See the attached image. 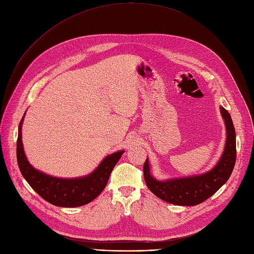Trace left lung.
Masks as SVG:
<instances>
[{
    "instance_id": "8db88e82",
    "label": "left lung",
    "mask_w": 254,
    "mask_h": 254,
    "mask_svg": "<svg viewBox=\"0 0 254 254\" xmlns=\"http://www.w3.org/2000/svg\"><path fill=\"white\" fill-rule=\"evenodd\" d=\"M220 111L226 127V142L222 156L213 169L200 175L162 182L151 175L146 159L143 166L145 183L148 189L162 200L176 205L199 204L214 195L229 179L237 159L236 130L229 113L223 107H220Z\"/></svg>"
}]
</instances>
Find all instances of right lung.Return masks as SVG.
Returning a JSON list of instances; mask_svg holds the SVG:
<instances>
[{"instance_id": "obj_1", "label": "right lung", "mask_w": 254, "mask_h": 254, "mask_svg": "<svg viewBox=\"0 0 254 254\" xmlns=\"http://www.w3.org/2000/svg\"><path fill=\"white\" fill-rule=\"evenodd\" d=\"M24 117L25 115L18 126L16 157L18 168L32 189L48 202L62 207L81 206L95 199L105 189L110 174L125 150L109 154L92 173L86 176L78 179L54 178L35 169L27 160L21 141Z\"/></svg>"}]
</instances>
